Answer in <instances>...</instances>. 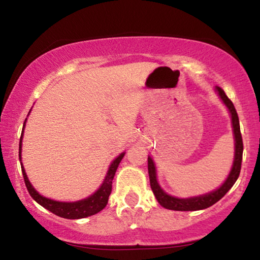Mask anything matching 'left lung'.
<instances>
[{
  "label": "left lung",
  "instance_id": "8db88e82",
  "mask_svg": "<svg viewBox=\"0 0 260 260\" xmlns=\"http://www.w3.org/2000/svg\"><path fill=\"white\" fill-rule=\"evenodd\" d=\"M216 90L218 91L219 97L222 98V101L224 102V104L228 107L229 111H231L233 128H234L235 158H234V163H233L231 174H229L228 179L225 180V182L223 183L218 189L213 190V192L209 193V194L194 197V198H188V199H180V198H175V197L167 194V193L160 188L156 179V168H154V164L152 162V159H151V157H149V158H147V167H149L151 189H152L154 197H156V199L158 200V203L163 206V208L169 209V210H176V211H196V210L206 209L209 208V206L213 205V204L217 203L219 199H222L223 197L225 196V193L232 188L236 180H238V177L240 175V170H241L242 151H244L242 137H241V132H240L239 116L235 110L234 104H233V102L226 97L225 92L218 86L216 87Z\"/></svg>",
  "mask_w": 260,
  "mask_h": 260
}]
</instances>
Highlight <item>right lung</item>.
Instances as JSON below:
<instances>
[{"instance_id":"1","label":"right lung","mask_w":260,"mask_h":260,"mask_svg":"<svg viewBox=\"0 0 260 260\" xmlns=\"http://www.w3.org/2000/svg\"><path fill=\"white\" fill-rule=\"evenodd\" d=\"M22 132H24V131H22ZM21 138H20V147H19V154L21 153ZM123 156L124 153H121L120 156L117 157V158H115L114 162L111 163L110 168L108 170L106 180H104V182L102 183L101 188L98 189L96 193H93V194L88 197L86 199L80 200V202H74V203L55 202V200L42 197L37 190L32 187L31 183H29L27 175H26L25 169L22 166H21V172H22V175H24V181L29 196H31L32 198L39 204V205H42L43 208L49 210V211L55 213V215L60 216V217L68 218V219L85 218V217H88V216L94 215V213L100 212L101 210H103L107 206L108 199H109V196L111 193L113 179L115 176V173H116L117 167H119V164L121 162V159L123 158ZM20 159H21V154H20Z\"/></svg>"}]
</instances>
